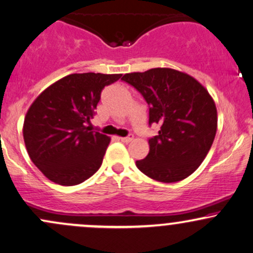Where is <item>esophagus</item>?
I'll return each instance as SVG.
<instances>
[{
	"label": "esophagus",
	"mask_w": 253,
	"mask_h": 253,
	"mask_svg": "<svg viewBox=\"0 0 253 253\" xmlns=\"http://www.w3.org/2000/svg\"><path fill=\"white\" fill-rule=\"evenodd\" d=\"M120 139L123 143H129V142H131L133 139V135H129L126 136V137H120Z\"/></svg>",
	"instance_id": "esophagus-1"
}]
</instances>
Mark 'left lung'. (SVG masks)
Masks as SVG:
<instances>
[{"label":"left lung","mask_w":253,"mask_h":253,"mask_svg":"<svg viewBox=\"0 0 253 253\" xmlns=\"http://www.w3.org/2000/svg\"><path fill=\"white\" fill-rule=\"evenodd\" d=\"M149 105V126L160 124L149 138V154L136 161L142 173L160 182H177L194 173L212 147L216 108L209 91L189 74L151 68L124 74Z\"/></svg>","instance_id":"left-lung-1"}]
</instances>
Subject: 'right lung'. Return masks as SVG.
I'll use <instances>...</instances> for the list:
<instances>
[{"instance_id": "right-lung-1", "label": "right lung", "mask_w": 253, "mask_h": 253, "mask_svg": "<svg viewBox=\"0 0 253 253\" xmlns=\"http://www.w3.org/2000/svg\"><path fill=\"white\" fill-rule=\"evenodd\" d=\"M122 74L74 73L46 88L33 102L23 123V139L37 167L47 179L74 186L102 166L110 137L91 131L103 88Z\"/></svg>"}]
</instances>
